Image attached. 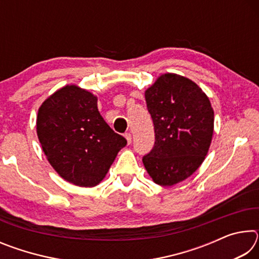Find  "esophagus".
Segmentation results:
<instances>
[{"instance_id":"1","label":"esophagus","mask_w":259,"mask_h":259,"mask_svg":"<svg viewBox=\"0 0 259 259\" xmlns=\"http://www.w3.org/2000/svg\"><path fill=\"white\" fill-rule=\"evenodd\" d=\"M124 137H125V139H126V142H128V144H131V142H133V137H131L130 133L124 134Z\"/></svg>"}]
</instances>
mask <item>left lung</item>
I'll list each match as a JSON object with an SVG mask.
<instances>
[{
  "mask_svg": "<svg viewBox=\"0 0 259 259\" xmlns=\"http://www.w3.org/2000/svg\"><path fill=\"white\" fill-rule=\"evenodd\" d=\"M155 143L143 163L153 182L172 186L198 170L211 144L213 109L202 89L177 74L157 77L145 91Z\"/></svg>",
  "mask_w": 259,
  "mask_h": 259,
  "instance_id": "8db88e82",
  "label": "left lung"
}]
</instances>
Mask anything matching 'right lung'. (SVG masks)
<instances>
[{"label": "right lung", "instance_id": "obj_1", "mask_svg": "<svg viewBox=\"0 0 259 259\" xmlns=\"http://www.w3.org/2000/svg\"><path fill=\"white\" fill-rule=\"evenodd\" d=\"M37 137L49 163L65 181L94 187L126 145L97 107V97L77 85L57 90L38 108Z\"/></svg>", "mask_w": 259, "mask_h": 259}]
</instances>
